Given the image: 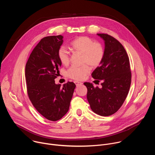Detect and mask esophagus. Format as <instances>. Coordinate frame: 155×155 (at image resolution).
<instances>
[{"label":"esophagus","instance_id":"1","mask_svg":"<svg viewBox=\"0 0 155 155\" xmlns=\"http://www.w3.org/2000/svg\"><path fill=\"white\" fill-rule=\"evenodd\" d=\"M74 83H75V84H76V86H77V87L80 86V85H81V84H83L81 82H79V81H75Z\"/></svg>","mask_w":155,"mask_h":155}]
</instances>
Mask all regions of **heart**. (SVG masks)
<instances>
[{"instance_id": "1", "label": "heart", "mask_w": 155, "mask_h": 155, "mask_svg": "<svg viewBox=\"0 0 155 155\" xmlns=\"http://www.w3.org/2000/svg\"><path fill=\"white\" fill-rule=\"evenodd\" d=\"M71 48L77 53L82 54V66H72L68 72L69 78L75 80H82L90 72L91 68H96L101 64L104 50L101 44L86 36L76 38L71 43ZM58 56L61 62L64 65L69 64L70 53L65 47H61L58 51Z\"/></svg>"}]
</instances>
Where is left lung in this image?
<instances>
[{
	"label": "left lung",
	"mask_w": 155,
	"mask_h": 155,
	"mask_svg": "<svg viewBox=\"0 0 155 155\" xmlns=\"http://www.w3.org/2000/svg\"><path fill=\"white\" fill-rule=\"evenodd\" d=\"M104 41V56L92 73L93 78L102 81V87L93 83H84L87 99L93 111L107 117L117 112L124 103L131 83L129 59L123 46L114 37L105 34H97Z\"/></svg>",
	"instance_id": "8db88e82"
}]
</instances>
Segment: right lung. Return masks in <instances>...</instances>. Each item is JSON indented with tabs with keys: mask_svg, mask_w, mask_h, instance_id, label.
Masks as SVG:
<instances>
[{
	"mask_svg": "<svg viewBox=\"0 0 155 155\" xmlns=\"http://www.w3.org/2000/svg\"><path fill=\"white\" fill-rule=\"evenodd\" d=\"M62 43L61 35L43 38L32 51L25 69L30 101L38 113L53 121L67 114L76 87L73 82L62 87L55 83L62 64L58 51Z\"/></svg>",
	"mask_w": 155,
	"mask_h": 155,
	"instance_id": "right-lung-1",
	"label": "right lung"
}]
</instances>
